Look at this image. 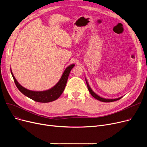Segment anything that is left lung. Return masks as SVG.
Returning <instances> with one entry per match:
<instances>
[{"label": "left lung", "instance_id": "left-lung-1", "mask_svg": "<svg viewBox=\"0 0 147 147\" xmlns=\"http://www.w3.org/2000/svg\"><path fill=\"white\" fill-rule=\"evenodd\" d=\"M85 80H86V84H87V86H88V90H89V91L90 92V94L92 95V96L94 97L95 99L99 100V101H100L104 102H111L117 101V100H119V99H121L122 97H123V96H121V97H119V98H114V99H106V98H104L99 96L96 94H95L93 90H92V89L90 87L89 84L88 83V80H87V79L86 78H85Z\"/></svg>", "mask_w": 147, "mask_h": 147}]
</instances>
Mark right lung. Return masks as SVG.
Listing matches in <instances>:
<instances>
[{"label":"right lung","mask_w":147,"mask_h":147,"mask_svg":"<svg viewBox=\"0 0 147 147\" xmlns=\"http://www.w3.org/2000/svg\"><path fill=\"white\" fill-rule=\"evenodd\" d=\"M74 67V64L68 65L65 69L61 78H60L58 82V83L55 85L53 86L49 89L43 91H34L28 90L24 88L21 85L18 83V82L17 80V79H15L13 74V73L12 72L11 69V73L17 88L22 94H24L25 96L33 99L34 101L42 103H46L55 101V100L57 99L61 96V95L63 94V92L66 86L69 74L70 73L71 69Z\"/></svg>","instance_id":"1"}]
</instances>
